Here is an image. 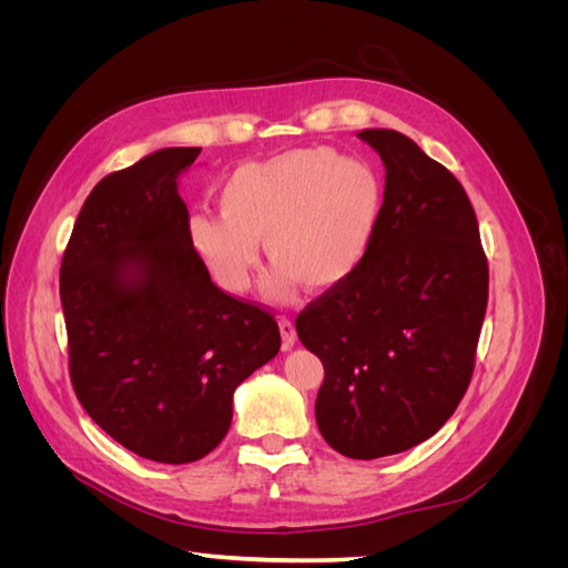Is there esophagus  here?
I'll use <instances>...</instances> for the list:
<instances>
[{"label": "esophagus", "mask_w": 568, "mask_h": 568, "mask_svg": "<svg viewBox=\"0 0 568 568\" xmlns=\"http://www.w3.org/2000/svg\"><path fill=\"white\" fill-rule=\"evenodd\" d=\"M280 332H282V338H284V346L286 348L294 346V343H296V326H294V322L282 315L280 317Z\"/></svg>", "instance_id": "esophagus-1"}]
</instances>
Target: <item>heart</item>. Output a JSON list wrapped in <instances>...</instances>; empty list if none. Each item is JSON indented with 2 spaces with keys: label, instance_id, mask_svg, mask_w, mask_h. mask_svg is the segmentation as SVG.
<instances>
[{
  "label": "heart",
  "instance_id": "heart-1",
  "mask_svg": "<svg viewBox=\"0 0 568 568\" xmlns=\"http://www.w3.org/2000/svg\"><path fill=\"white\" fill-rule=\"evenodd\" d=\"M220 215L189 217V239L222 288L244 294L257 270V242L277 267L267 294L291 296L296 282L322 291L365 261L379 225L384 184L376 170L334 149H291L242 163L217 186Z\"/></svg>",
  "mask_w": 568,
  "mask_h": 568
}]
</instances>
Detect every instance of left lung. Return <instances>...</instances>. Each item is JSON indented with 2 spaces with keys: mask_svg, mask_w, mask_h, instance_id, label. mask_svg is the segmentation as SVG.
I'll return each mask as SVG.
<instances>
[{
  "mask_svg": "<svg viewBox=\"0 0 568 568\" xmlns=\"http://www.w3.org/2000/svg\"><path fill=\"white\" fill-rule=\"evenodd\" d=\"M386 165L365 261L296 317L324 365L320 434L353 459L415 448L469 388L488 305V257L464 186L395 130L359 132Z\"/></svg>",
  "mask_w": 568,
  "mask_h": 568,
  "instance_id": "8db88e82",
  "label": "left lung"
}]
</instances>
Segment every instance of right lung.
<instances>
[{"mask_svg":"<svg viewBox=\"0 0 568 568\" xmlns=\"http://www.w3.org/2000/svg\"><path fill=\"white\" fill-rule=\"evenodd\" d=\"M199 153L161 149L101 180L59 272L80 405L123 448L163 464L217 448L234 388L282 343L274 313L217 288L192 246L178 175Z\"/></svg>","mask_w":568,"mask_h":568,"instance_id":"add662e5","label":"right lung"}]
</instances>
